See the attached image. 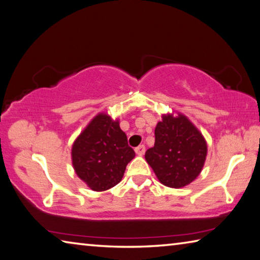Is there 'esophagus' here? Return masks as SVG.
Here are the masks:
<instances>
[{"instance_id": "obj_1", "label": "esophagus", "mask_w": 260, "mask_h": 260, "mask_svg": "<svg viewBox=\"0 0 260 260\" xmlns=\"http://www.w3.org/2000/svg\"><path fill=\"white\" fill-rule=\"evenodd\" d=\"M135 151H136V153L138 154V155H144L145 151H146V148H145L144 145H139L138 147H136Z\"/></svg>"}]
</instances>
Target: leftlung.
<instances>
[{"mask_svg":"<svg viewBox=\"0 0 260 260\" xmlns=\"http://www.w3.org/2000/svg\"><path fill=\"white\" fill-rule=\"evenodd\" d=\"M207 143L187 117L165 115L155 127V144L145 158L158 180L171 188L188 185L201 172Z\"/></svg>","mask_w":260,"mask_h":260,"instance_id":"8db88e82","label":"left lung"}]
</instances>
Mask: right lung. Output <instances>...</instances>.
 Here are the masks:
<instances>
[{
	"label": "right lung",
	"mask_w": 260,
	"mask_h": 260,
	"mask_svg": "<svg viewBox=\"0 0 260 260\" xmlns=\"http://www.w3.org/2000/svg\"><path fill=\"white\" fill-rule=\"evenodd\" d=\"M135 157L118 121L98 114L85 127L72 148L76 175L92 190L102 192L120 183L125 168Z\"/></svg>",
	"instance_id": "obj_1"
}]
</instances>
